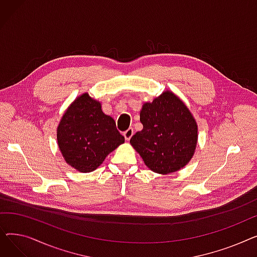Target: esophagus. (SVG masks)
<instances>
[{
  "label": "esophagus",
  "mask_w": 257,
  "mask_h": 257,
  "mask_svg": "<svg viewBox=\"0 0 257 257\" xmlns=\"http://www.w3.org/2000/svg\"><path fill=\"white\" fill-rule=\"evenodd\" d=\"M123 136H124V138H125L126 141H129V140L132 138V136H133V129H132V128L127 129V130L123 133Z\"/></svg>",
  "instance_id": "esophagus-1"
}]
</instances>
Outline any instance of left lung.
<instances>
[{
	"mask_svg": "<svg viewBox=\"0 0 257 257\" xmlns=\"http://www.w3.org/2000/svg\"><path fill=\"white\" fill-rule=\"evenodd\" d=\"M140 116L144 128L130 144L148 168L168 175L190 163L198 143V125L177 94L163 91L152 102L143 104Z\"/></svg>",
	"mask_w": 257,
	"mask_h": 257,
	"instance_id": "left-lung-1",
	"label": "left lung"
}]
</instances>
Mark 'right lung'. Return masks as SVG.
<instances>
[{"mask_svg": "<svg viewBox=\"0 0 257 257\" xmlns=\"http://www.w3.org/2000/svg\"><path fill=\"white\" fill-rule=\"evenodd\" d=\"M125 143L115 121L88 92L77 97L62 114L57 144L65 163L81 173L99 168L106 156Z\"/></svg>", "mask_w": 257, "mask_h": 257, "instance_id": "1", "label": "right lung"}]
</instances>
